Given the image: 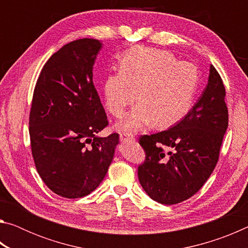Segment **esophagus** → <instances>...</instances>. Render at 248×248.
Returning a JSON list of instances; mask_svg holds the SVG:
<instances>
[{"label":"esophagus","mask_w":248,"mask_h":248,"mask_svg":"<svg viewBox=\"0 0 248 248\" xmlns=\"http://www.w3.org/2000/svg\"><path fill=\"white\" fill-rule=\"evenodd\" d=\"M120 140L123 142H133L134 140H136V138H134L133 134L130 132H121Z\"/></svg>","instance_id":"1"}]
</instances>
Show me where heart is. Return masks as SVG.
I'll use <instances>...</instances> for the list:
<instances>
[{"label": "heart", "instance_id": "1", "mask_svg": "<svg viewBox=\"0 0 248 248\" xmlns=\"http://www.w3.org/2000/svg\"><path fill=\"white\" fill-rule=\"evenodd\" d=\"M199 83V70L191 62L179 61L166 50L136 48L121 58L120 70L105 78V105L112 116L121 118L139 93L141 104L118 128L134 131L152 120L156 127H170L189 112Z\"/></svg>", "mask_w": 248, "mask_h": 248}]
</instances>
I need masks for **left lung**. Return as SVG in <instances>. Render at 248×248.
Instances as JSON below:
<instances>
[{
  "label": "left lung",
  "mask_w": 248,
  "mask_h": 248,
  "mask_svg": "<svg viewBox=\"0 0 248 248\" xmlns=\"http://www.w3.org/2000/svg\"><path fill=\"white\" fill-rule=\"evenodd\" d=\"M228 125L225 87L211 65L208 85L189 112L169 130L139 138L145 159L138 177L146 194L176 204L199 191L219 161Z\"/></svg>",
  "instance_id": "8db88e82"
}]
</instances>
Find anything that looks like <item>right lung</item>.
<instances>
[{
    "instance_id": "add662e5",
    "label": "right lung",
    "mask_w": 248,
    "mask_h": 248,
    "mask_svg": "<svg viewBox=\"0 0 248 248\" xmlns=\"http://www.w3.org/2000/svg\"><path fill=\"white\" fill-rule=\"evenodd\" d=\"M102 44L84 38L64 45L46 62L33 90L29 136L36 170L54 194L82 198L99 186L119 134L98 137L108 119L93 83Z\"/></svg>"
}]
</instances>
